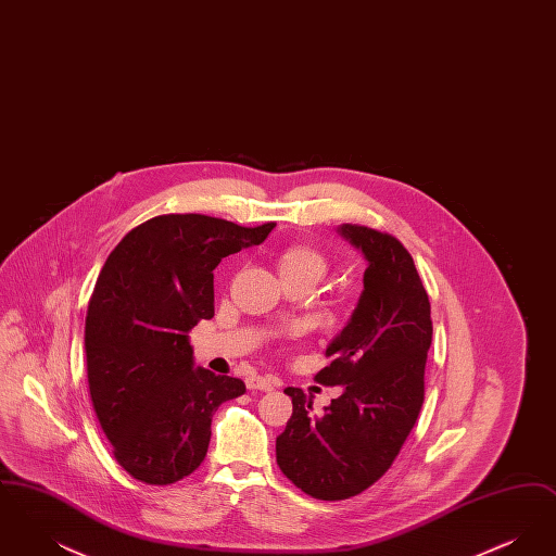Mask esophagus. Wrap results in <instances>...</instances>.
<instances>
[{"instance_id": "1", "label": "esophagus", "mask_w": 556, "mask_h": 556, "mask_svg": "<svg viewBox=\"0 0 556 556\" xmlns=\"http://www.w3.org/2000/svg\"><path fill=\"white\" fill-rule=\"evenodd\" d=\"M245 386H248V390H261V392H270V390H275V388L279 386V381H277V379H273V377L252 375V377H248V379H245Z\"/></svg>"}]
</instances>
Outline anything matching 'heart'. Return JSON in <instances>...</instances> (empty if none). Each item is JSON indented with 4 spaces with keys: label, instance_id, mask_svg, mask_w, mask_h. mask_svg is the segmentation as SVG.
I'll return each instance as SVG.
<instances>
[{
    "label": "heart",
    "instance_id": "heart-1",
    "mask_svg": "<svg viewBox=\"0 0 556 556\" xmlns=\"http://www.w3.org/2000/svg\"><path fill=\"white\" fill-rule=\"evenodd\" d=\"M277 266H279V275L313 273V275L320 277L327 268V263H325L323 254L311 245H291V248L281 252Z\"/></svg>",
    "mask_w": 556,
    "mask_h": 556
}]
</instances>
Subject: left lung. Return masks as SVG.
Returning <instances> with one entry per match:
<instances>
[{
  "instance_id": "left-lung-1",
  "label": "left lung",
  "mask_w": 556,
  "mask_h": 556,
  "mask_svg": "<svg viewBox=\"0 0 556 556\" xmlns=\"http://www.w3.org/2000/svg\"><path fill=\"white\" fill-rule=\"evenodd\" d=\"M363 252L365 290L344 329L327 345L318 383L342 386L323 415L288 388L293 413L277 438V465L304 494L345 501L383 476L417 424L431 345V306L408 250L390 233L340 225Z\"/></svg>"
}]
</instances>
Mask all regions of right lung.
I'll use <instances>...</instances> for the list:
<instances>
[{"instance_id":"1","label":"right lung","mask_w":556,"mask_h":556,"mask_svg":"<svg viewBox=\"0 0 556 556\" xmlns=\"http://www.w3.org/2000/svg\"><path fill=\"white\" fill-rule=\"evenodd\" d=\"M273 227L162 214L110 252L85 318L87 379L114 458L135 479L168 485L193 473L212 415L245 392L241 379L195 367L187 333L214 317L212 270Z\"/></svg>"}]
</instances>
